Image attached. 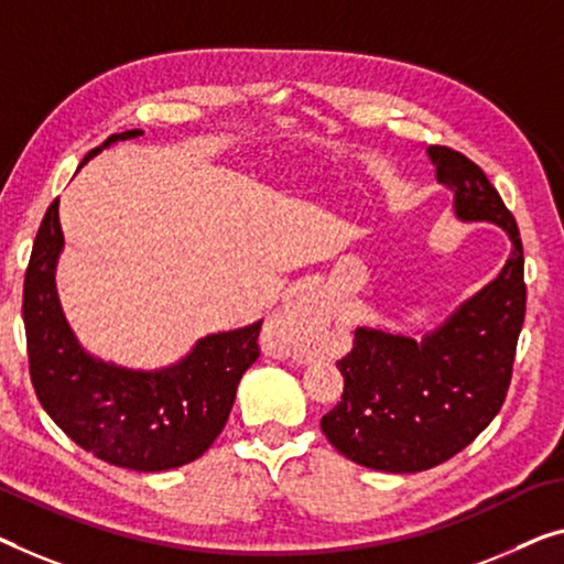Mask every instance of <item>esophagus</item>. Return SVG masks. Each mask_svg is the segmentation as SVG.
I'll use <instances>...</instances> for the list:
<instances>
[{
    "mask_svg": "<svg viewBox=\"0 0 564 564\" xmlns=\"http://www.w3.org/2000/svg\"><path fill=\"white\" fill-rule=\"evenodd\" d=\"M318 318H322V314H318L314 301L299 299L283 308V314H279L268 332L289 349H301L308 336L316 332Z\"/></svg>",
    "mask_w": 564,
    "mask_h": 564,
    "instance_id": "1",
    "label": "esophagus"
}]
</instances>
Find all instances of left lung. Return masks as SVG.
Here are the masks:
<instances>
[{
	"label": "left lung",
	"instance_id": "1",
	"mask_svg": "<svg viewBox=\"0 0 564 564\" xmlns=\"http://www.w3.org/2000/svg\"><path fill=\"white\" fill-rule=\"evenodd\" d=\"M438 182L456 215L491 220L509 232L511 256L499 279L466 301L425 339L357 329L339 369L341 400L322 431L359 466L415 474L443 464L491 423L507 400L517 339L527 314L524 248L514 215L481 166L448 147H431Z\"/></svg>",
	"mask_w": 564,
	"mask_h": 564
}]
</instances>
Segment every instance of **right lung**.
Masks as SVG:
<instances>
[{"instance_id":"add662e5","label":"right lung","mask_w":564,"mask_h":564,"mask_svg":"<svg viewBox=\"0 0 564 564\" xmlns=\"http://www.w3.org/2000/svg\"><path fill=\"white\" fill-rule=\"evenodd\" d=\"M139 133H113L86 159ZM61 248L55 199L40 223L22 291L30 380L42 408L67 438L113 466L149 474L199 458L228 423L242 372L260 357L263 322L205 336L182 365L162 372L104 365L78 347L57 304Z\"/></svg>"}]
</instances>
